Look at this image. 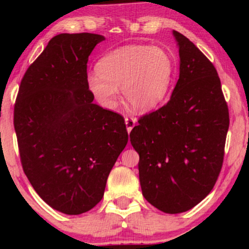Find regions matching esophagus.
Returning a JSON list of instances; mask_svg holds the SVG:
<instances>
[{
    "instance_id": "esophagus-1",
    "label": "esophagus",
    "mask_w": 249,
    "mask_h": 249,
    "mask_svg": "<svg viewBox=\"0 0 249 249\" xmlns=\"http://www.w3.org/2000/svg\"><path fill=\"white\" fill-rule=\"evenodd\" d=\"M124 122H125V127H127V131L130 132L132 130V128L136 125V119L130 118V117H125Z\"/></svg>"
}]
</instances>
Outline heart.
Returning a JSON list of instances; mask_svg holds the SVG:
<instances>
[{
	"label": "heart",
	"instance_id": "1",
	"mask_svg": "<svg viewBox=\"0 0 249 249\" xmlns=\"http://www.w3.org/2000/svg\"><path fill=\"white\" fill-rule=\"evenodd\" d=\"M98 72H89V93L103 107L113 108L119 87L124 101L135 112L147 113L164 101L171 87L175 62L161 47L125 45L102 56Z\"/></svg>",
	"mask_w": 249,
	"mask_h": 249
}]
</instances>
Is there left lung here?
<instances>
[{
    "instance_id": "1",
    "label": "left lung",
    "mask_w": 249,
    "mask_h": 249,
    "mask_svg": "<svg viewBox=\"0 0 249 249\" xmlns=\"http://www.w3.org/2000/svg\"><path fill=\"white\" fill-rule=\"evenodd\" d=\"M180 68L171 98L130 132L142 196L160 211L186 212L205 198L222 168L229 111L211 61L176 30Z\"/></svg>"
}]
</instances>
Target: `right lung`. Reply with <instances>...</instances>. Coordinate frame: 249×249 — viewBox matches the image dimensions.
I'll use <instances>...</instances> for the list:
<instances>
[{"instance_id": "right-lung-1", "label": "right lung", "mask_w": 249, "mask_h": 249, "mask_svg": "<svg viewBox=\"0 0 249 249\" xmlns=\"http://www.w3.org/2000/svg\"><path fill=\"white\" fill-rule=\"evenodd\" d=\"M104 36L60 34L27 69L15 105L22 169L52 209L78 215L103 198L128 142L124 119L93 103L88 56Z\"/></svg>"}]
</instances>
